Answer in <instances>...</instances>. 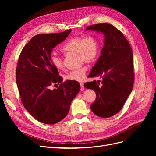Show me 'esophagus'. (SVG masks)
I'll use <instances>...</instances> for the list:
<instances>
[{
	"mask_svg": "<svg viewBox=\"0 0 156 156\" xmlns=\"http://www.w3.org/2000/svg\"><path fill=\"white\" fill-rule=\"evenodd\" d=\"M80 85H81V91L84 90V84H83V83H80Z\"/></svg>",
	"mask_w": 156,
	"mask_h": 156,
	"instance_id": "1",
	"label": "esophagus"
}]
</instances>
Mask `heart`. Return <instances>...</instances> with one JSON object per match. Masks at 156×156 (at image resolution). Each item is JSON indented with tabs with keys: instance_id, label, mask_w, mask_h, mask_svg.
Returning <instances> with one entry per match:
<instances>
[{
	"instance_id": "heart-1",
	"label": "heart",
	"mask_w": 156,
	"mask_h": 156,
	"mask_svg": "<svg viewBox=\"0 0 156 156\" xmlns=\"http://www.w3.org/2000/svg\"><path fill=\"white\" fill-rule=\"evenodd\" d=\"M62 51L67 53H77L80 61L92 63L95 61L99 54L98 41L94 36H87L74 37L66 43ZM51 62L53 66L58 70L63 69L62 60L57 55L53 54L51 56ZM87 68L83 66L81 68L69 72L66 76L68 80L81 81L84 79Z\"/></svg>"
}]
</instances>
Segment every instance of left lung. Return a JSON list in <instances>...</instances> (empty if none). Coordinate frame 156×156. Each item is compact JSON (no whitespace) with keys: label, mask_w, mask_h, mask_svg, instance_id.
<instances>
[{"label":"left lung","mask_w":156,"mask_h":156,"mask_svg":"<svg viewBox=\"0 0 156 156\" xmlns=\"http://www.w3.org/2000/svg\"><path fill=\"white\" fill-rule=\"evenodd\" d=\"M85 30L101 32L104 45L101 55L92 67L89 77L101 79L84 83V87L92 89L96 98L91 104L92 111L101 118L117 114L133 88L134 72L133 52L123 34L108 23L88 26Z\"/></svg>","instance_id":"1"}]
</instances>
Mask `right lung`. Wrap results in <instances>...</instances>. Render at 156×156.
I'll use <instances>...</instances> for the list:
<instances>
[{
	"mask_svg": "<svg viewBox=\"0 0 156 156\" xmlns=\"http://www.w3.org/2000/svg\"><path fill=\"white\" fill-rule=\"evenodd\" d=\"M71 32L34 36L19 58L16 79L22 103L35 119L44 124H55L64 119L81 89L77 81L70 80L58 88L50 89L53 84L62 81L57 69L51 64V53Z\"/></svg>",
	"mask_w": 156,
	"mask_h": 156,
	"instance_id": "1",
	"label": "right lung"
}]
</instances>
